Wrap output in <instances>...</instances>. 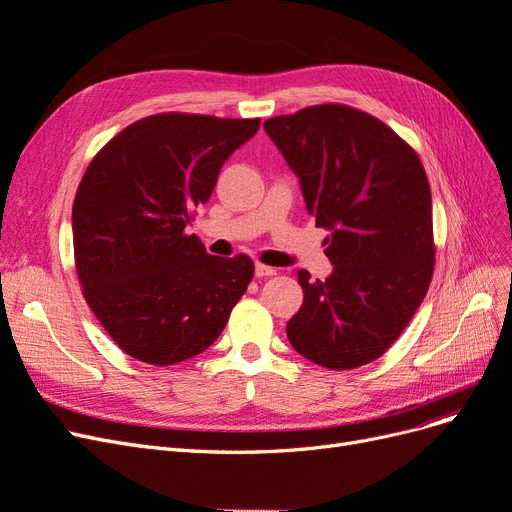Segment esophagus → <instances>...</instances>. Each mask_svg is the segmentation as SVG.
I'll return each instance as SVG.
<instances>
[{
    "instance_id": "obj_1",
    "label": "esophagus",
    "mask_w": 512,
    "mask_h": 512,
    "mask_svg": "<svg viewBox=\"0 0 512 512\" xmlns=\"http://www.w3.org/2000/svg\"><path fill=\"white\" fill-rule=\"evenodd\" d=\"M254 273H256V277H271V275H275L277 271H275L273 267H267V265H260V262H258V265L254 267Z\"/></svg>"
}]
</instances>
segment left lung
<instances>
[{
  "instance_id": "1",
  "label": "left lung",
  "mask_w": 512,
  "mask_h": 512,
  "mask_svg": "<svg viewBox=\"0 0 512 512\" xmlns=\"http://www.w3.org/2000/svg\"><path fill=\"white\" fill-rule=\"evenodd\" d=\"M299 177L307 213L329 230L333 271H299L303 305L292 348L329 369L376 361L408 327L433 275L431 190L414 149L376 117L344 104L265 121Z\"/></svg>"
}]
</instances>
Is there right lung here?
Wrapping results in <instances>:
<instances>
[{"instance_id":"add662e5","label":"right lung","mask_w":512,"mask_h":512,"mask_svg":"<svg viewBox=\"0 0 512 512\" xmlns=\"http://www.w3.org/2000/svg\"><path fill=\"white\" fill-rule=\"evenodd\" d=\"M258 128L260 119L162 113L91 160L72 207L76 273L91 312L134 359L175 365L205 352L252 282V258L211 256L188 226Z\"/></svg>"}]
</instances>
